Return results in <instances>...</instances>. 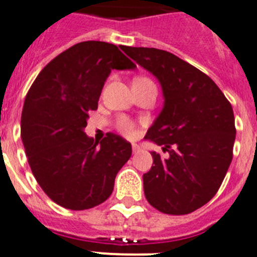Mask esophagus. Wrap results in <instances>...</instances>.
<instances>
[{
    "label": "esophagus",
    "instance_id": "obj_1",
    "mask_svg": "<svg viewBox=\"0 0 257 257\" xmlns=\"http://www.w3.org/2000/svg\"><path fill=\"white\" fill-rule=\"evenodd\" d=\"M139 151H140V145L133 144V152H134V153H138Z\"/></svg>",
    "mask_w": 257,
    "mask_h": 257
}]
</instances>
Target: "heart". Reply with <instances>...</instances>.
<instances>
[{
	"label": "heart",
	"instance_id": "1",
	"mask_svg": "<svg viewBox=\"0 0 257 257\" xmlns=\"http://www.w3.org/2000/svg\"><path fill=\"white\" fill-rule=\"evenodd\" d=\"M144 79H148V78H144V77H139V78H136L135 81H144ZM117 128L119 133L123 134L124 136H131L135 135V124L131 119H128L127 117H122L119 118L117 121Z\"/></svg>",
	"mask_w": 257,
	"mask_h": 257
}]
</instances>
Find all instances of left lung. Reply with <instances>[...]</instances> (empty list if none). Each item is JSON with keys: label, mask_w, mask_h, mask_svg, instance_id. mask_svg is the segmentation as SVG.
Segmentation results:
<instances>
[{"label": "left lung", "mask_w": 257, "mask_h": 257, "mask_svg": "<svg viewBox=\"0 0 257 257\" xmlns=\"http://www.w3.org/2000/svg\"><path fill=\"white\" fill-rule=\"evenodd\" d=\"M122 50L160 81L165 97L144 139L162 145L167 157L152 152L144 194L161 212L187 215L206 205L225 178L235 140L233 108L207 74L171 52Z\"/></svg>", "instance_id": "1"}]
</instances>
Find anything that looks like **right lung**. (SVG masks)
<instances>
[{
  "label": "right lung",
  "mask_w": 257,
  "mask_h": 257,
  "mask_svg": "<svg viewBox=\"0 0 257 257\" xmlns=\"http://www.w3.org/2000/svg\"><path fill=\"white\" fill-rule=\"evenodd\" d=\"M135 67L115 45L85 41L52 59L29 88L22 112L23 144L37 183L61 207L87 210L112 194L131 144L108 133L97 145L83 130L112 69Z\"/></svg>",
  "instance_id": "add662e5"
}]
</instances>
